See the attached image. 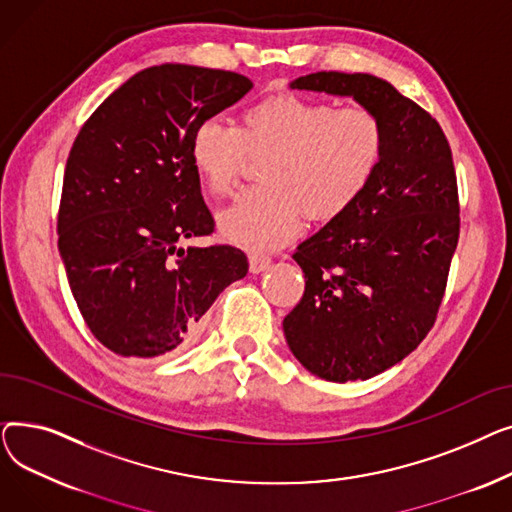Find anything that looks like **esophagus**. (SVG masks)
Returning <instances> with one entry per match:
<instances>
[{
  "label": "esophagus",
  "instance_id": "obj_1",
  "mask_svg": "<svg viewBox=\"0 0 512 512\" xmlns=\"http://www.w3.org/2000/svg\"><path fill=\"white\" fill-rule=\"evenodd\" d=\"M270 263H272V259L267 257V255L253 253V255L249 257V270H251L253 274H261V272L267 270V267H270Z\"/></svg>",
  "mask_w": 512,
  "mask_h": 512
}]
</instances>
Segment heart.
<instances>
[{"label":"heart","instance_id":"heart-1","mask_svg":"<svg viewBox=\"0 0 512 512\" xmlns=\"http://www.w3.org/2000/svg\"><path fill=\"white\" fill-rule=\"evenodd\" d=\"M272 151L263 186L242 191L218 218L234 245L263 251L286 245L311 222H332L351 209L378 176L386 132L367 107H334L282 93L257 101L242 126L201 120L191 134V161L213 195L236 184L247 153Z\"/></svg>","mask_w":512,"mask_h":512}]
</instances>
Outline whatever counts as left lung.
Returning a JSON list of instances; mask_svg holds the SVG:
<instances>
[{"label": "left lung", "mask_w": 512, "mask_h": 512, "mask_svg": "<svg viewBox=\"0 0 512 512\" xmlns=\"http://www.w3.org/2000/svg\"><path fill=\"white\" fill-rule=\"evenodd\" d=\"M290 89L353 97L386 153L365 195L294 251L305 294L282 321L292 355L328 382L369 380L432 330L459 242V193L440 124L373 74L313 72Z\"/></svg>", "instance_id": "obj_1"}]
</instances>
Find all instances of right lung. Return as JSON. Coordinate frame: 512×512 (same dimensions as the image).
Wrapping results in <instances>:
<instances>
[{
    "label": "right lung",
    "instance_id": "right-lung-1",
    "mask_svg": "<svg viewBox=\"0 0 512 512\" xmlns=\"http://www.w3.org/2000/svg\"><path fill=\"white\" fill-rule=\"evenodd\" d=\"M253 89L242 74L186 64L141 70L107 97L70 149L58 247L93 336L130 359L170 357L249 261L213 232L191 161L195 126Z\"/></svg>",
    "mask_w": 512,
    "mask_h": 512
}]
</instances>
